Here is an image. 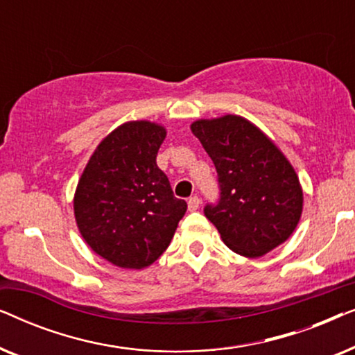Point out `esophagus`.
Listing matches in <instances>:
<instances>
[{
  "label": "esophagus",
  "mask_w": 355,
  "mask_h": 355,
  "mask_svg": "<svg viewBox=\"0 0 355 355\" xmlns=\"http://www.w3.org/2000/svg\"><path fill=\"white\" fill-rule=\"evenodd\" d=\"M200 203H202V200H200V198H198L197 196H193V197L189 198V202H187L189 211H196V210H198V207H200Z\"/></svg>",
  "instance_id": "1"
}]
</instances>
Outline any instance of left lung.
I'll list each match as a JSON object with an SVG mask.
<instances>
[{"label":"left lung","mask_w":355,"mask_h":355,"mask_svg":"<svg viewBox=\"0 0 355 355\" xmlns=\"http://www.w3.org/2000/svg\"><path fill=\"white\" fill-rule=\"evenodd\" d=\"M191 129L216 168L220 198L203 213L223 242L250 259L283 244L297 226L304 200L284 155L241 116L200 119Z\"/></svg>","instance_id":"1"}]
</instances>
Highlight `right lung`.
I'll return each instance as SVG.
<instances>
[{
  "label": "right lung",
  "mask_w": 355,
  "mask_h": 355,
  "mask_svg": "<svg viewBox=\"0 0 355 355\" xmlns=\"http://www.w3.org/2000/svg\"><path fill=\"white\" fill-rule=\"evenodd\" d=\"M164 137L166 130L148 121L119 125L101 140L77 184L74 213L82 237L121 268L152 265L187 210L157 164Z\"/></svg>",
  "instance_id": "obj_1"
}]
</instances>
